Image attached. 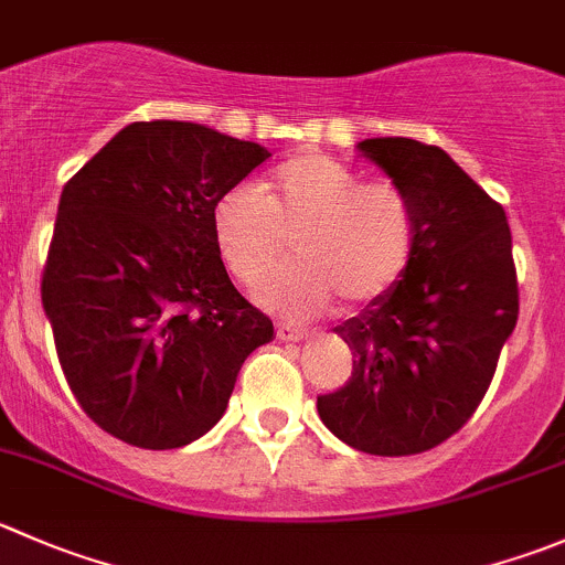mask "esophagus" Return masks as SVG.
<instances>
[{
	"mask_svg": "<svg viewBox=\"0 0 565 565\" xmlns=\"http://www.w3.org/2000/svg\"><path fill=\"white\" fill-rule=\"evenodd\" d=\"M276 337L287 339V342H298V339L309 337V331H306V328H298V326H289V322H278Z\"/></svg>",
	"mask_w": 565,
	"mask_h": 565,
	"instance_id": "obj_1",
	"label": "esophagus"
}]
</instances>
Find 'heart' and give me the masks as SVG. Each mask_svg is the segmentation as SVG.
Instances as JSON below:
<instances>
[{
    "label": "heart",
    "mask_w": 565,
    "mask_h": 565,
    "mask_svg": "<svg viewBox=\"0 0 565 565\" xmlns=\"http://www.w3.org/2000/svg\"><path fill=\"white\" fill-rule=\"evenodd\" d=\"M212 232L221 262L245 287H256L292 239L298 262L262 287V300L284 315H315L333 292L348 303L383 298L408 270L419 217L394 179H361L337 157L300 151L254 188L223 195Z\"/></svg>",
    "instance_id": "b5f03b06"
}]
</instances>
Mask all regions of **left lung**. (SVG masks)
Returning a JSON list of instances; mask_svg holds the SVG:
<instances>
[{"label": "left lung", "instance_id": "obj_1", "mask_svg": "<svg viewBox=\"0 0 565 565\" xmlns=\"http://www.w3.org/2000/svg\"><path fill=\"white\" fill-rule=\"evenodd\" d=\"M359 149L408 190L419 234L403 278L333 328L353 350V372L317 397V411L355 450L416 456L467 425L516 328L511 226L439 146L375 137Z\"/></svg>", "mask_w": 565, "mask_h": 565}]
</instances>
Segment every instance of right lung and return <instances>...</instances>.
<instances>
[{"label": "right lung", "instance_id": "obj_1", "mask_svg": "<svg viewBox=\"0 0 565 565\" xmlns=\"http://www.w3.org/2000/svg\"><path fill=\"white\" fill-rule=\"evenodd\" d=\"M267 160L201 124L135 120L65 182L41 298L76 403L115 439H201L273 339L212 232L217 201Z\"/></svg>", "mask_w": 565, "mask_h": 565}]
</instances>
